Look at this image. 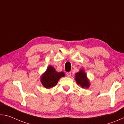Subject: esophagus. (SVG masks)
<instances>
[{"mask_svg": "<svg viewBox=\"0 0 124 124\" xmlns=\"http://www.w3.org/2000/svg\"><path fill=\"white\" fill-rule=\"evenodd\" d=\"M71 75H72V73H71V72H67L66 73V75L67 77H71Z\"/></svg>", "mask_w": 124, "mask_h": 124, "instance_id": "1", "label": "esophagus"}]
</instances>
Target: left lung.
I'll return each mask as SVG.
<instances>
[{"mask_svg": "<svg viewBox=\"0 0 124 124\" xmlns=\"http://www.w3.org/2000/svg\"><path fill=\"white\" fill-rule=\"evenodd\" d=\"M75 81L82 88H88L90 86V81L87 79L86 74L83 70H80L79 72L75 74Z\"/></svg>", "mask_w": 124, "mask_h": 124, "instance_id": "8db88e82", "label": "left lung"}]
</instances>
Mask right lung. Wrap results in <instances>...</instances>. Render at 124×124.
Returning <instances> with one entry per match:
<instances>
[{"mask_svg":"<svg viewBox=\"0 0 124 124\" xmlns=\"http://www.w3.org/2000/svg\"><path fill=\"white\" fill-rule=\"evenodd\" d=\"M65 74L62 72H56L55 69L51 66L47 67L45 72L41 77V82L46 89H50L57 85L61 78L64 77Z\"/></svg>","mask_w":124,"mask_h":124,"instance_id":"1","label":"right lung"}]
</instances>
